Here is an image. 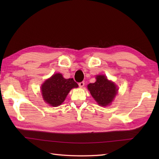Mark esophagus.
I'll use <instances>...</instances> for the list:
<instances>
[{"instance_id":"esophagus-1","label":"esophagus","mask_w":159,"mask_h":159,"mask_svg":"<svg viewBox=\"0 0 159 159\" xmlns=\"http://www.w3.org/2000/svg\"><path fill=\"white\" fill-rule=\"evenodd\" d=\"M79 87H83L84 85H85V82H84V81H82V82L79 83Z\"/></svg>"}]
</instances>
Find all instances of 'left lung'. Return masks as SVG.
I'll return each instance as SVG.
<instances>
[{"label": "left lung", "mask_w": 159, "mask_h": 159, "mask_svg": "<svg viewBox=\"0 0 159 159\" xmlns=\"http://www.w3.org/2000/svg\"><path fill=\"white\" fill-rule=\"evenodd\" d=\"M87 87L98 104L102 107L110 104L117 92L115 84L108 80L103 75L97 76L96 81L89 83Z\"/></svg>", "instance_id": "8db88e82"}]
</instances>
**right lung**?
I'll return each instance as SVG.
<instances>
[{
  "instance_id": "right-lung-1",
  "label": "right lung",
  "mask_w": 159,
  "mask_h": 159,
  "mask_svg": "<svg viewBox=\"0 0 159 159\" xmlns=\"http://www.w3.org/2000/svg\"><path fill=\"white\" fill-rule=\"evenodd\" d=\"M78 87L73 79H66L61 74H55L42 85L43 98L50 105L59 106L65 100L70 91Z\"/></svg>"
}]
</instances>
